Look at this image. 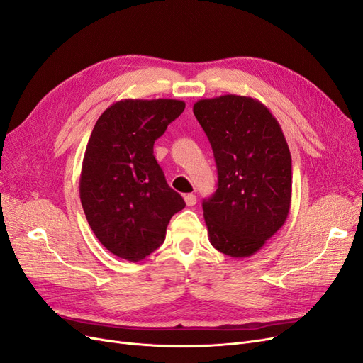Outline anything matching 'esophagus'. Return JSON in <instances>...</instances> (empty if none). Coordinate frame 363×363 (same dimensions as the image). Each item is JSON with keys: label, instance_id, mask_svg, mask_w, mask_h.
I'll return each mask as SVG.
<instances>
[{"label": "esophagus", "instance_id": "34e87169", "mask_svg": "<svg viewBox=\"0 0 363 363\" xmlns=\"http://www.w3.org/2000/svg\"><path fill=\"white\" fill-rule=\"evenodd\" d=\"M184 201L186 203V206H194L196 205V196L194 194H185L184 196Z\"/></svg>", "mask_w": 363, "mask_h": 363}]
</instances>
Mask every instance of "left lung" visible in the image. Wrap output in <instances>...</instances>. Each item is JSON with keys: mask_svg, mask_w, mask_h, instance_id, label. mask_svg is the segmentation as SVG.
Instances as JSON below:
<instances>
[{"mask_svg": "<svg viewBox=\"0 0 363 363\" xmlns=\"http://www.w3.org/2000/svg\"><path fill=\"white\" fill-rule=\"evenodd\" d=\"M193 113L218 173L216 193L202 203L209 242L230 258H247L284 226L291 208L292 164L282 128L250 96L201 99Z\"/></svg>", "mask_w": 363, "mask_h": 363, "instance_id": "left-lung-1", "label": "left lung"}]
</instances>
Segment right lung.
I'll use <instances>...</instances> for the list:
<instances>
[{
  "label": "right lung",
  "mask_w": 363,
  "mask_h": 363,
  "mask_svg": "<svg viewBox=\"0 0 363 363\" xmlns=\"http://www.w3.org/2000/svg\"><path fill=\"white\" fill-rule=\"evenodd\" d=\"M178 99H122L93 128L79 174L86 218L105 249L138 262L164 242L173 214L185 206L154 157V143L179 118Z\"/></svg>",
  "instance_id": "add662e5"
}]
</instances>
